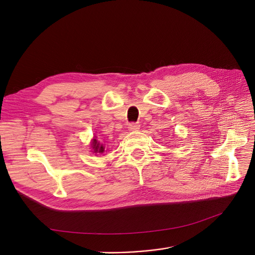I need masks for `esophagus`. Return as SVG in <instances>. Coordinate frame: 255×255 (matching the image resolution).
<instances>
[{"instance_id": "34e87169", "label": "esophagus", "mask_w": 255, "mask_h": 255, "mask_svg": "<svg viewBox=\"0 0 255 255\" xmlns=\"http://www.w3.org/2000/svg\"><path fill=\"white\" fill-rule=\"evenodd\" d=\"M128 129L130 131H137L139 129V124H137V123H130L128 125Z\"/></svg>"}]
</instances>
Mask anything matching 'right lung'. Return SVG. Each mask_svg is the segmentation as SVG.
I'll return each mask as SVG.
<instances>
[{
    "label": "right lung",
    "instance_id": "add662e5",
    "mask_svg": "<svg viewBox=\"0 0 255 255\" xmlns=\"http://www.w3.org/2000/svg\"><path fill=\"white\" fill-rule=\"evenodd\" d=\"M91 146H92V152L95 153V154H102L104 151H105V146L103 143H100L96 137H94L92 139V143H91Z\"/></svg>",
    "mask_w": 255,
    "mask_h": 255
}]
</instances>
